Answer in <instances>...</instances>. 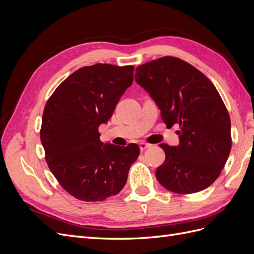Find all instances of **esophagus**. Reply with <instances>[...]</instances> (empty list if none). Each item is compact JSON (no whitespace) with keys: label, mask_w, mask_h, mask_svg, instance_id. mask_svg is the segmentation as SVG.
<instances>
[{"label":"esophagus","mask_w":254,"mask_h":254,"mask_svg":"<svg viewBox=\"0 0 254 254\" xmlns=\"http://www.w3.org/2000/svg\"><path fill=\"white\" fill-rule=\"evenodd\" d=\"M149 146H150V144H148V143H145V142L140 143V148H141V150H145L146 148H148Z\"/></svg>","instance_id":"obj_1"}]
</instances>
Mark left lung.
<instances>
[{"instance_id":"obj_1","label":"left lung","mask_w":254,"mask_h":254,"mask_svg":"<svg viewBox=\"0 0 254 254\" xmlns=\"http://www.w3.org/2000/svg\"><path fill=\"white\" fill-rule=\"evenodd\" d=\"M135 81L161 110L166 126L178 124V146L160 144L165 160L158 181L177 194L200 191L218 178L231 151V121L212 81L187 61L164 56L135 68Z\"/></svg>"}]
</instances>
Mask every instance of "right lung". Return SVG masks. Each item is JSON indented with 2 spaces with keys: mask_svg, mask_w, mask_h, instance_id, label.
<instances>
[{
  "mask_svg": "<svg viewBox=\"0 0 254 254\" xmlns=\"http://www.w3.org/2000/svg\"><path fill=\"white\" fill-rule=\"evenodd\" d=\"M133 65L96 64L78 68L61 82L45 104L40 139L51 172L68 194L81 201H103L119 194L140 147L99 140L133 81Z\"/></svg>",
  "mask_w": 254,
  "mask_h": 254,
  "instance_id": "add662e5",
  "label": "right lung"
}]
</instances>
